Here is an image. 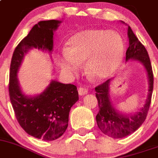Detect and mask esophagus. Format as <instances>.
<instances>
[{
	"label": "esophagus",
	"mask_w": 158,
	"mask_h": 158,
	"mask_svg": "<svg viewBox=\"0 0 158 158\" xmlns=\"http://www.w3.org/2000/svg\"><path fill=\"white\" fill-rule=\"evenodd\" d=\"M78 92H79V95H84V94H87L88 90L87 88L85 87H79V90H78Z\"/></svg>",
	"instance_id": "34e87169"
}]
</instances>
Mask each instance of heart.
<instances>
[{
    "mask_svg": "<svg viewBox=\"0 0 158 158\" xmlns=\"http://www.w3.org/2000/svg\"><path fill=\"white\" fill-rule=\"evenodd\" d=\"M124 52V40L118 31L83 30L70 38L60 65L66 74H72L79 69L80 62L86 60L85 68L90 77L105 79L118 68Z\"/></svg>",
    "mask_w": 158,
    "mask_h": 158,
    "instance_id": "obj_1",
    "label": "heart"
}]
</instances>
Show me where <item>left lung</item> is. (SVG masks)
Segmentation results:
<instances>
[{"mask_svg": "<svg viewBox=\"0 0 158 158\" xmlns=\"http://www.w3.org/2000/svg\"><path fill=\"white\" fill-rule=\"evenodd\" d=\"M124 23V22H123ZM127 35L129 48L126 52V60H138L147 72L149 92L143 107L135 114H122L113 106L110 100V83L111 79L95 87V95L98 102V113L96 122L103 134L113 138H123L136 131L145 122L151 102L153 89V74L147 51L132 29L128 26Z\"/></svg>", "mask_w": 158, "mask_h": 158, "instance_id": "left-lung-1", "label": "left lung"}]
</instances>
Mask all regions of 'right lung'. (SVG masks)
<instances>
[{"label":"right lung","instance_id":"add662e5","mask_svg":"<svg viewBox=\"0 0 158 158\" xmlns=\"http://www.w3.org/2000/svg\"><path fill=\"white\" fill-rule=\"evenodd\" d=\"M60 20L40 21L15 48L10 64L9 91L15 115L27 134L38 139L53 141L61 137L68 126L71 106L79 100L77 87L52 80L41 94L28 96L20 87L17 72L24 55L32 48L52 52L53 31Z\"/></svg>","mask_w":158,"mask_h":158}]
</instances>
